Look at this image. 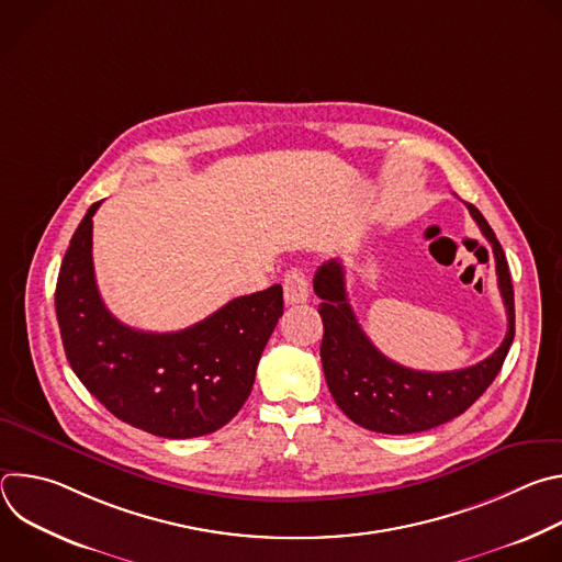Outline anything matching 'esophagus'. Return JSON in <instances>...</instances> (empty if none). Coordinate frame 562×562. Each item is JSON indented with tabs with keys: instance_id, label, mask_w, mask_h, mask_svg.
Returning a JSON list of instances; mask_svg holds the SVG:
<instances>
[{
	"instance_id": "34e87169",
	"label": "esophagus",
	"mask_w": 562,
	"mask_h": 562,
	"mask_svg": "<svg viewBox=\"0 0 562 562\" xmlns=\"http://www.w3.org/2000/svg\"><path fill=\"white\" fill-rule=\"evenodd\" d=\"M284 302L289 306L293 304H304L308 300V280H306V273L302 269H291L286 276H284Z\"/></svg>"
}]
</instances>
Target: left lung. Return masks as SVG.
I'll use <instances>...</instances> for the list:
<instances>
[{
  "label": "left lung",
  "instance_id": "1",
  "mask_svg": "<svg viewBox=\"0 0 562 562\" xmlns=\"http://www.w3.org/2000/svg\"><path fill=\"white\" fill-rule=\"evenodd\" d=\"M471 217L492 245L498 289L507 308V336L483 362L456 371H416L382 356L362 331L349 304L340 260L317 267L313 291L325 336L319 345L325 378L336 405L360 427L378 434H418L464 414L498 375L514 342V286L496 233L473 204Z\"/></svg>",
  "mask_w": 562,
  "mask_h": 562
}]
</instances>
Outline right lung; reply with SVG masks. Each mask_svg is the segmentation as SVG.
<instances>
[{
	"instance_id": "right-lung-1",
	"label": "right lung",
	"mask_w": 562,
	"mask_h": 562,
	"mask_svg": "<svg viewBox=\"0 0 562 562\" xmlns=\"http://www.w3.org/2000/svg\"><path fill=\"white\" fill-rule=\"evenodd\" d=\"M95 202L64 256L55 311L70 369L122 423L159 438L224 427L254 389L260 356L284 311L282 286L235 297L202 323L150 334L122 325L93 273Z\"/></svg>"
}]
</instances>
